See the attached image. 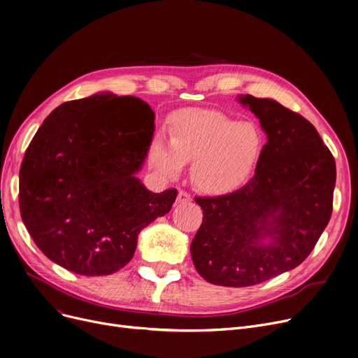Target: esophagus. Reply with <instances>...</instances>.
I'll return each mask as SVG.
<instances>
[{
	"instance_id": "obj_1",
	"label": "esophagus",
	"mask_w": 358,
	"mask_h": 358,
	"mask_svg": "<svg viewBox=\"0 0 358 358\" xmlns=\"http://www.w3.org/2000/svg\"><path fill=\"white\" fill-rule=\"evenodd\" d=\"M177 201L178 203H190L192 201V196H190V193H187V192H178V196H177Z\"/></svg>"
}]
</instances>
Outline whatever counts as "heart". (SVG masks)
Masks as SVG:
<instances>
[{
  "mask_svg": "<svg viewBox=\"0 0 358 358\" xmlns=\"http://www.w3.org/2000/svg\"><path fill=\"white\" fill-rule=\"evenodd\" d=\"M262 149L264 135L254 122H239L217 110L190 108L177 113L169 143L157 138L149 157L165 177H177L184 162H193L197 189L227 194L250 180Z\"/></svg>",
  "mask_w": 358,
  "mask_h": 358,
  "instance_id": "b5f03b06",
  "label": "heart"
}]
</instances>
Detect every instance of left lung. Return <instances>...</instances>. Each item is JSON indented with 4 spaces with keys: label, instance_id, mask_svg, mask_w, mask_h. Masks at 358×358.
Here are the masks:
<instances>
[{
    "label": "left lung",
    "instance_id": "8db88e82",
    "mask_svg": "<svg viewBox=\"0 0 358 358\" xmlns=\"http://www.w3.org/2000/svg\"><path fill=\"white\" fill-rule=\"evenodd\" d=\"M267 142L254 177L239 190L194 197L203 222L192 241L197 273L212 285L247 287L308 258L332 215L335 159L313 124L270 99L247 94ZM270 236L273 242L261 246Z\"/></svg>",
    "mask_w": 358,
    "mask_h": 358
}]
</instances>
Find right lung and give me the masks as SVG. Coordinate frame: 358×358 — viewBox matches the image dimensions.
<instances>
[{
	"mask_svg": "<svg viewBox=\"0 0 358 358\" xmlns=\"http://www.w3.org/2000/svg\"><path fill=\"white\" fill-rule=\"evenodd\" d=\"M143 100L104 92L56 107L20 166L22 219L49 259L81 275L123 268L139 232L173 208L176 189L146 190L135 177L154 135Z\"/></svg>",
	"mask_w": 358,
	"mask_h": 358,
	"instance_id": "obj_1",
	"label": "right lung"
}]
</instances>
